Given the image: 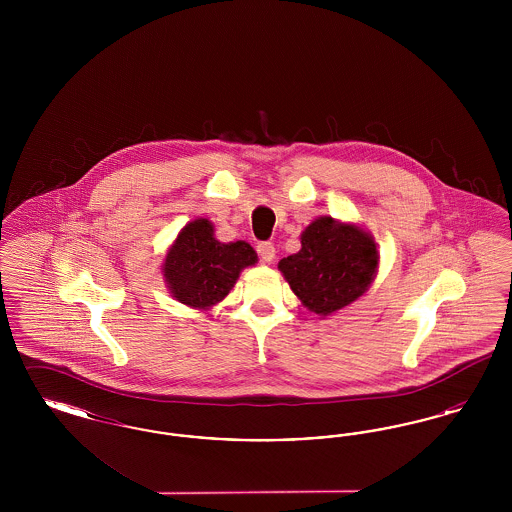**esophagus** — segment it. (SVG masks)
Listing matches in <instances>:
<instances>
[{
  "instance_id": "obj_1",
  "label": "esophagus",
  "mask_w": 512,
  "mask_h": 512,
  "mask_svg": "<svg viewBox=\"0 0 512 512\" xmlns=\"http://www.w3.org/2000/svg\"><path fill=\"white\" fill-rule=\"evenodd\" d=\"M257 251H259L261 261L267 263V265H270V263L274 261V257H276V249H274V245L272 244H259Z\"/></svg>"
}]
</instances>
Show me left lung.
Listing matches in <instances>:
<instances>
[{
    "label": "left lung",
    "instance_id": "1",
    "mask_svg": "<svg viewBox=\"0 0 512 512\" xmlns=\"http://www.w3.org/2000/svg\"><path fill=\"white\" fill-rule=\"evenodd\" d=\"M374 236L355 222L317 217L301 234V249L278 263L297 299L330 317L363 297L378 274Z\"/></svg>",
    "mask_w": 512,
    "mask_h": 512
}]
</instances>
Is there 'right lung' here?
Listing matches in <instances>:
<instances>
[{
	"label": "right lung",
	"mask_w": 512,
	"mask_h": 512,
	"mask_svg": "<svg viewBox=\"0 0 512 512\" xmlns=\"http://www.w3.org/2000/svg\"><path fill=\"white\" fill-rule=\"evenodd\" d=\"M257 253L247 242L222 244L209 219L188 222L167 249L161 272L172 297L197 311L220 303L240 278V272L257 263Z\"/></svg>",
	"instance_id": "1"
}]
</instances>
